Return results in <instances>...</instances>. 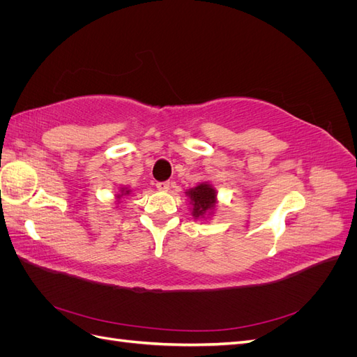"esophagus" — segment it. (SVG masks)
I'll use <instances>...</instances> for the list:
<instances>
[{
	"mask_svg": "<svg viewBox=\"0 0 357 357\" xmlns=\"http://www.w3.org/2000/svg\"><path fill=\"white\" fill-rule=\"evenodd\" d=\"M156 188L162 192H167L169 189V181H158L156 183Z\"/></svg>",
	"mask_w": 357,
	"mask_h": 357,
	"instance_id": "obj_1",
	"label": "esophagus"
}]
</instances>
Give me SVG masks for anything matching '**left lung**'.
I'll return each instance as SVG.
<instances>
[{"instance_id": "obj_1", "label": "left lung", "mask_w": 357, "mask_h": 357, "mask_svg": "<svg viewBox=\"0 0 357 357\" xmlns=\"http://www.w3.org/2000/svg\"><path fill=\"white\" fill-rule=\"evenodd\" d=\"M188 195L190 198V204H192V215L195 219L199 218H205L211 210H214L215 207V190L208 183H201L197 188L189 189Z\"/></svg>"}]
</instances>
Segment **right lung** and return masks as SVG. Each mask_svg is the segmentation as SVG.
<instances>
[{
    "mask_svg": "<svg viewBox=\"0 0 357 357\" xmlns=\"http://www.w3.org/2000/svg\"><path fill=\"white\" fill-rule=\"evenodd\" d=\"M129 192H131V190H128L126 188H123L121 190V193H119V195H117V199H121V197H123V195H129Z\"/></svg>",
    "mask_w": 357,
    "mask_h": 357,
    "instance_id": "add662e5",
    "label": "right lung"
}]
</instances>
